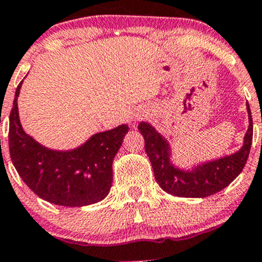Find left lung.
<instances>
[{
    "instance_id": "left-lung-1",
    "label": "left lung",
    "mask_w": 262,
    "mask_h": 262,
    "mask_svg": "<svg viewBox=\"0 0 262 262\" xmlns=\"http://www.w3.org/2000/svg\"><path fill=\"white\" fill-rule=\"evenodd\" d=\"M247 112L250 125L241 149L232 155L196 165L191 170H183L172 165L169 142L149 123L140 122L137 128L144 136L145 151L161 189L177 196L204 198L228 187L245 168L251 149L253 126L249 103Z\"/></svg>"
}]
</instances>
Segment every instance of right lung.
Listing matches in <instances>:
<instances>
[{
	"mask_svg": "<svg viewBox=\"0 0 262 262\" xmlns=\"http://www.w3.org/2000/svg\"><path fill=\"white\" fill-rule=\"evenodd\" d=\"M17 85L10 113L9 149L13 166L36 195L49 203L82 207L106 198L112 187V163L128 126L93 135L71 151L47 149L25 134L18 118Z\"/></svg>",
	"mask_w": 262,
	"mask_h": 262,
	"instance_id": "obj_1",
	"label": "right lung"
}]
</instances>
